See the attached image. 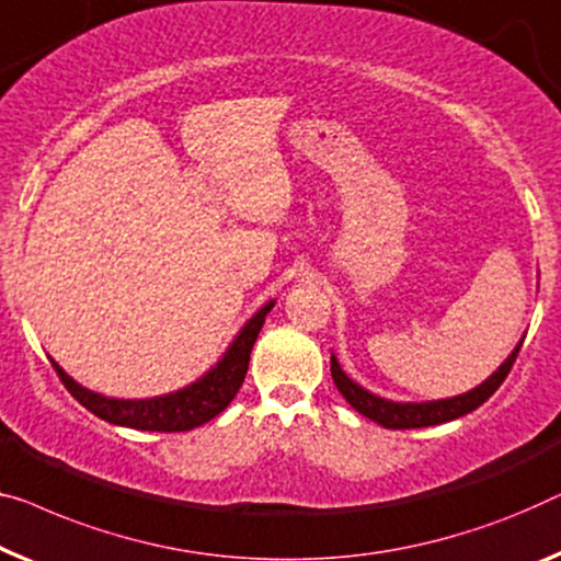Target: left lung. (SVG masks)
<instances>
[{"label": "left lung", "instance_id": "8db88e82", "mask_svg": "<svg viewBox=\"0 0 561 561\" xmlns=\"http://www.w3.org/2000/svg\"><path fill=\"white\" fill-rule=\"evenodd\" d=\"M524 339L518 341V346L511 352L506 362L501 364L499 371L483 381L481 387L470 389V392L460 394V397H450V400H437V402H420V404H402V402H389L381 400V397L367 392L359 385H354L344 371H341L336 356H331V377H334V385L344 400L352 404V408L359 412V415L369 417L379 422L381 427L389 430H410V427H430V425H440V422H450L456 417L468 415L481 408V404L489 400V397L496 392V389L503 385V379L508 377L511 367H514L518 352H522Z\"/></svg>", "mask_w": 561, "mask_h": 561}]
</instances>
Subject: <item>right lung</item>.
Segmentation results:
<instances>
[{
  "label": "right lung",
  "instance_id": "obj_1",
  "mask_svg": "<svg viewBox=\"0 0 561 561\" xmlns=\"http://www.w3.org/2000/svg\"><path fill=\"white\" fill-rule=\"evenodd\" d=\"M271 308L273 300L245 323V329L232 341V346L227 348V354L213 371H207L199 381L180 389V392L164 397H151V400H111V397L95 394L91 389L80 387L55 362L53 367L58 371L62 385L68 387V392L101 420L113 422V425L149 430V433H184V430H194L220 415L227 404L232 402V397L238 394L248 375L250 352H253V344L257 334H261L263 321Z\"/></svg>",
  "mask_w": 561,
  "mask_h": 561
}]
</instances>
